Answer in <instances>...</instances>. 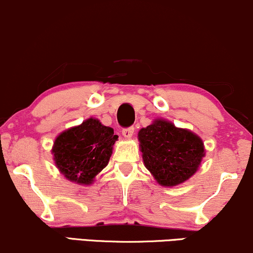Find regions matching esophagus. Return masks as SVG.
I'll return each mask as SVG.
<instances>
[{"instance_id": "1", "label": "esophagus", "mask_w": 253, "mask_h": 253, "mask_svg": "<svg viewBox=\"0 0 253 253\" xmlns=\"http://www.w3.org/2000/svg\"><path fill=\"white\" fill-rule=\"evenodd\" d=\"M133 131H135V127L133 126L126 127V129L122 130V135H123L124 138H131L133 135Z\"/></svg>"}]
</instances>
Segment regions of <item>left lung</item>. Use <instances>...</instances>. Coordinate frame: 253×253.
<instances>
[{
    "label": "left lung",
    "instance_id": "obj_1",
    "mask_svg": "<svg viewBox=\"0 0 253 253\" xmlns=\"http://www.w3.org/2000/svg\"><path fill=\"white\" fill-rule=\"evenodd\" d=\"M138 141L145 168L156 182L167 188L186 182L205 157L204 143L197 133L164 118H156L142 127Z\"/></svg>",
    "mask_w": 253,
    "mask_h": 253
}]
</instances>
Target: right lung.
Instances as JSON below:
<instances>
[{
	"instance_id": "1",
	"label": "right lung",
	"mask_w": 253,
	"mask_h": 253,
	"mask_svg": "<svg viewBox=\"0 0 253 253\" xmlns=\"http://www.w3.org/2000/svg\"><path fill=\"white\" fill-rule=\"evenodd\" d=\"M118 139L114 129L90 117L55 138L51 154L64 178L79 185H91L107 167Z\"/></svg>"
}]
</instances>
